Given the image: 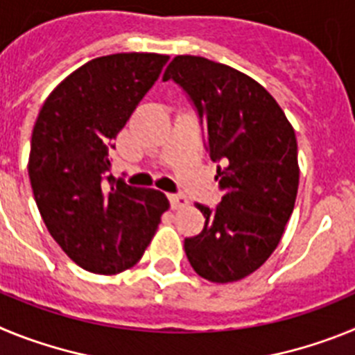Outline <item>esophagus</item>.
<instances>
[{
  "instance_id": "1",
  "label": "esophagus",
  "mask_w": 355,
  "mask_h": 355,
  "mask_svg": "<svg viewBox=\"0 0 355 355\" xmlns=\"http://www.w3.org/2000/svg\"><path fill=\"white\" fill-rule=\"evenodd\" d=\"M168 200H171V205L174 209L183 208V206L188 205V199L184 196H181V193H171V196H168Z\"/></svg>"
}]
</instances>
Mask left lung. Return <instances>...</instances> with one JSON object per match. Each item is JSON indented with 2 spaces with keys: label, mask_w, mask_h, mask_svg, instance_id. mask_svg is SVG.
Listing matches in <instances>:
<instances>
[{
  "label": "left lung",
  "mask_w": 355,
  "mask_h": 355,
  "mask_svg": "<svg viewBox=\"0 0 355 355\" xmlns=\"http://www.w3.org/2000/svg\"><path fill=\"white\" fill-rule=\"evenodd\" d=\"M188 94L206 124L220 205L205 215V229L184 240L193 270L211 283H234L256 272L283 238L299 188L293 126L265 87L202 56L180 55L163 81Z\"/></svg>",
  "instance_id": "obj_1"
}]
</instances>
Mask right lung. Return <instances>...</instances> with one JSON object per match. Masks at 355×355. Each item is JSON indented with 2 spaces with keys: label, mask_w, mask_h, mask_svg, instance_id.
<instances>
[{
  "label": "right lung",
  "mask_w": 355,
  "mask_h": 355,
  "mask_svg": "<svg viewBox=\"0 0 355 355\" xmlns=\"http://www.w3.org/2000/svg\"><path fill=\"white\" fill-rule=\"evenodd\" d=\"M167 55L99 56L44 101L28 175L49 234L78 266L114 275L139 263L168 209L165 193L110 174L119 131L158 80Z\"/></svg>",
  "instance_id": "obj_1"
}]
</instances>
